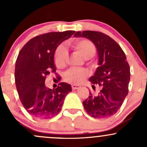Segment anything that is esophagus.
<instances>
[{"instance_id": "1", "label": "esophagus", "mask_w": 147, "mask_h": 147, "mask_svg": "<svg viewBox=\"0 0 147 147\" xmlns=\"http://www.w3.org/2000/svg\"><path fill=\"white\" fill-rule=\"evenodd\" d=\"M80 86H77V85H72V90H77V89L80 88Z\"/></svg>"}]
</instances>
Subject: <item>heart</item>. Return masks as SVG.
Listing matches in <instances>:
<instances>
[{
	"label": "heart",
	"mask_w": 147,
	"mask_h": 147,
	"mask_svg": "<svg viewBox=\"0 0 147 147\" xmlns=\"http://www.w3.org/2000/svg\"><path fill=\"white\" fill-rule=\"evenodd\" d=\"M68 45L74 50H77L86 60H89L95 55L96 47L95 44L90 40L86 38L76 39L69 42ZM68 53L66 49L60 45L55 50L54 54V62L55 66L59 69H62L66 65ZM88 73L84 69H69L63 75V80L67 83L79 85L84 82L87 78Z\"/></svg>",
	"instance_id": "1"
}]
</instances>
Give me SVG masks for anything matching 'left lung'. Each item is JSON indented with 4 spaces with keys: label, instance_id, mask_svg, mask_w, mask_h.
Segmentation results:
<instances>
[{
    "label": "left lung",
    "instance_id": "8db88e82",
    "mask_svg": "<svg viewBox=\"0 0 147 147\" xmlns=\"http://www.w3.org/2000/svg\"><path fill=\"white\" fill-rule=\"evenodd\" d=\"M75 36L90 40L99 55V66L89 81L92 87L98 84L102 89L97 95L89 92L83 102L84 108L92 117H110L120 109L129 92L130 67L125 53L117 42L100 32H77Z\"/></svg>",
    "mask_w": 147,
    "mask_h": 147
}]
</instances>
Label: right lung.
Instances as JSON below:
<instances>
[{
    "mask_svg": "<svg viewBox=\"0 0 147 147\" xmlns=\"http://www.w3.org/2000/svg\"><path fill=\"white\" fill-rule=\"evenodd\" d=\"M75 31L40 34L25 43L15 65V83L23 107L34 117L50 119L60 112L63 100L72 91L70 84L61 82L57 88H46V76L55 73L54 54L58 45ZM55 75H57L55 73Z\"/></svg>",
    "mask_w": 147,
    "mask_h": 147,
    "instance_id": "1",
    "label": "right lung"
}]
</instances>
